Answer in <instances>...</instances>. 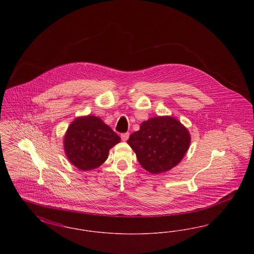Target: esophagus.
Listing matches in <instances>:
<instances>
[{
    "instance_id": "34e87169",
    "label": "esophagus",
    "mask_w": 254,
    "mask_h": 254,
    "mask_svg": "<svg viewBox=\"0 0 254 254\" xmlns=\"http://www.w3.org/2000/svg\"><path fill=\"white\" fill-rule=\"evenodd\" d=\"M121 138L122 141H124V142L127 141V139L129 138V133H123V134H121Z\"/></svg>"
}]
</instances>
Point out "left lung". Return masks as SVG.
Returning a JSON list of instances; mask_svg holds the SVG:
<instances>
[{
  "label": "left lung",
  "mask_w": 254,
  "mask_h": 254,
  "mask_svg": "<svg viewBox=\"0 0 254 254\" xmlns=\"http://www.w3.org/2000/svg\"><path fill=\"white\" fill-rule=\"evenodd\" d=\"M191 137L188 128L172 116L151 117L133 132L127 144L143 169L160 174L176 167L187 153Z\"/></svg>",
  "instance_id": "obj_1"
}]
</instances>
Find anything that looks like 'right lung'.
<instances>
[{
  "label": "right lung",
  "mask_w": 254,
  "mask_h": 254,
  "mask_svg": "<svg viewBox=\"0 0 254 254\" xmlns=\"http://www.w3.org/2000/svg\"><path fill=\"white\" fill-rule=\"evenodd\" d=\"M121 138L104 121L93 115L77 117L64 136L65 156L83 171L99 168L109 157V149Z\"/></svg>",
  "instance_id": "add662e5"
}]
</instances>
